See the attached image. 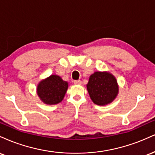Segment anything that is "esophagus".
<instances>
[{
    "mask_svg": "<svg viewBox=\"0 0 155 155\" xmlns=\"http://www.w3.org/2000/svg\"><path fill=\"white\" fill-rule=\"evenodd\" d=\"M74 83L75 85H81L82 84V81H80V80H78V81H74Z\"/></svg>",
    "mask_w": 155,
    "mask_h": 155,
    "instance_id": "1",
    "label": "esophagus"
}]
</instances>
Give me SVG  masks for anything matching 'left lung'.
Instances as JSON below:
<instances>
[{
    "label": "left lung",
    "instance_id": "left-lung-1",
    "mask_svg": "<svg viewBox=\"0 0 155 155\" xmlns=\"http://www.w3.org/2000/svg\"><path fill=\"white\" fill-rule=\"evenodd\" d=\"M86 86L93 102L100 106L112 102L119 91L117 80L108 72H95Z\"/></svg>",
    "mask_w": 155,
    "mask_h": 155
}]
</instances>
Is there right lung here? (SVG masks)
Listing matches in <instances>:
<instances>
[{"label":"right lung","mask_w":155,"mask_h":155,"mask_svg":"<svg viewBox=\"0 0 155 155\" xmlns=\"http://www.w3.org/2000/svg\"><path fill=\"white\" fill-rule=\"evenodd\" d=\"M68 88V83L56 74H51L38 83V96L44 104L52 105L62 101Z\"/></svg>","instance_id":"1"}]
</instances>
